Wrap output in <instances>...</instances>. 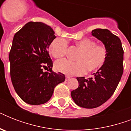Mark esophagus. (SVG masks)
Returning <instances> with one entry per match:
<instances>
[{"label":"esophagus","mask_w":131,"mask_h":131,"mask_svg":"<svg viewBox=\"0 0 131 131\" xmlns=\"http://www.w3.org/2000/svg\"><path fill=\"white\" fill-rule=\"evenodd\" d=\"M70 78H70L69 76H66V78H65L66 81H68V80H69Z\"/></svg>","instance_id":"1"}]
</instances>
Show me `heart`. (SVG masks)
I'll list each match as a JSON object with an SVG mask.
<instances>
[{
	"instance_id": "1",
	"label": "heart",
	"mask_w": 131,
	"mask_h": 131,
	"mask_svg": "<svg viewBox=\"0 0 131 131\" xmlns=\"http://www.w3.org/2000/svg\"><path fill=\"white\" fill-rule=\"evenodd\" d=\"M77 45L82 49L78 55V61L61 59L56 62L55 69L57 71L70 75H80L87 70L92 71L101 67L107 59V51L103 45H96L91 39H83L77 42ZM68 43L65 39L56 38L49 46V51L53 58L63 57L67 51Z\"/></svg>"
}]
</instances>
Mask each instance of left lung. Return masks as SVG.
Listing matches in <instances>:
<instances>
[{
  "label": "left lung",
  "mask_w": 131,
  "mask_h": 131,
  "mask_svg": "<svg viewBox=\"0 0 131 131\" xmlns=\"http://www.w3.org/2000/svg\"><path fill=\"white\" fill-rule=\"evenodd\" d=\"M92 35L105 45L107 59L92 78H77L79 86L71 92L76 105L87 109L99 107L113 95L124 69V51L120 39L109 30L101 28L92 30Z\"/></svg>",
  "instance_id": "obj_1"
}]
</instances>
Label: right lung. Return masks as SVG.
<instances>
[{
	"label": "right lung",
	"instance_id": "1",
	"mask_svg": "<svg viewBox=\"0 0 131 131\" xmlns=\"http://www.w3.org/2000/svg\"><path fill=\"white\" fill-rule=\"evenodd\" d=\"M54 33L45 24L29 21L13 37L9 56L11 82L16 93L30 105L47 103L54 88L65 80L64 74L52 71L48 49L56 37Z\"/></svg>",
	"mask_w": 131,
	"mask_h": 131
}]
</instances>
